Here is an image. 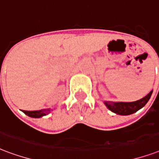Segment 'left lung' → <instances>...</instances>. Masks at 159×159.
<instances>
[{
	"label": "left lung",
	"instance_id": "8db88e82",
	"mask_svg": "<svg viewBox=\"0 0 159 159\" xmlns=\"http://www.w3.org/2000/svg\"><path fill=\"white\" fill-rule=\"evenodd\" d=\"M152 93V90L148 94L145 96L143 98L139 99L138 101L131 102H111V101H104V104L107 108L118 115H130L133 114L139 109L143 107L148 100L151 98Z\"/></svg>",
	"mask_w": 159,
	"mask_h": 159
}]
</instances>
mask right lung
Wrapping results in <instances>:
<instances>
[{
	"label": "right lung",
	"mask_w": 159,
	"mask_h": 159,
	"mask_svg": "<svg viewBox=\"0 0 159 159\" xmlns=\"http://www.w3.org/2000/svg\"><path fill=\"white\" fill-rule=\"evenodd\" d=\"M51 111H52L51 108H45L42 109V110H36V111H24L22 110V112L26 115H27L28 117H34V118H39L43 116L49 114Z\"/></svg>",
	"instance_id": "1"
}]
</instances>
